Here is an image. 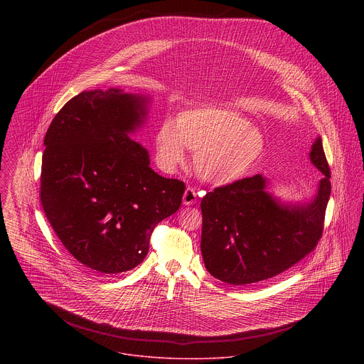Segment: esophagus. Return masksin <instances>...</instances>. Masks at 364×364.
I'll return each mask as SVG.
<instances>
[{"label":"esophagus","mask_w":364,"mask_h":364,"mask_svg":"<svg viewBox=\"0 0 364 364\" xmlns=\"http://www.w3.org/2000/svg\"><path fill=\"white\" fill-rule=\"evenodd\" d=\"M198 199V195H196V191L193 188H186L185 193H183V199H182V203L185 206H191L196 202Z\"/></svg>","instance_id":"1"}]
</instances>
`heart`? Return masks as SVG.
<instances>
[{
    "label": "heart",
    "instance_id": "heart-1",
    "mask_svg": "<svg viewBox=\"0 0 364 364\" xmlns=\"http://www.w3.org/2000/svg\"><path fill=\"white\" fill-rule=\"evenodd\" d=\"M159 165L172 171L183 164L188 149L205 182L227 186L244 179L264 154V136L235 110L200 106L179 113L176 122L165 117L156 132Z\"/></svg>",
    "mask_w": 364,
    "mask_h": 364
}]
</instances>
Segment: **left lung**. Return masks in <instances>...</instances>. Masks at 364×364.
Listing matches in <instances>:
<instances>
[{"instance_id": "obj_1", "label": "left lung", "mask_w": 364, "mask_h": 364, "mask_svg": "<svg viewBox=\"0 0 364 364\" xmlns=\"http://www.w3.org/2000/svg\"><path fill=\"white\" fill-rule=\"evenodd\" d=\"M310 161L323 175L311 199L290 202L269 192L262 176L241 179L202 199V257L215 279L247 286L270 279L316 247L331 195V172L318 136Z\"/></svg>"}]
</instances>
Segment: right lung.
<instances>
[{"instance_id":"right-lung-1","label":"right lung","mask_w":364,"mask_h":364,"mask_svg":"<svg viewBox=\"0 0 364 364\" xmlns=\"http://www.w3.org/2000/svg\"><path fill=\"white\" fill-rule=\"evenodd\" d=\"M151 97L120 88L84 91L45 136L41 200L54 232L80 263L104 274L130 270L153 230L182 202L185 183L158 175L130 136L147 122Z\"/></svg>"}]
</instances>
